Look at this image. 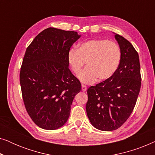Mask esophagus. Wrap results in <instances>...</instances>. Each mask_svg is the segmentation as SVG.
I'll use <instances>...</instances> for the list:
<instances>
[{
	"mask_svg": "<svg viewBox=\"0 0 155 155\" xmlns=\"http://www.w3.org/2000/svg\"><path fill=\"white\" fill-rule=\"evenodd\" d=\"M82 90L83 91V92H86L87 91V87L85 85H84V84H82Z\"/></svg>",
	"mask_w": 155,
	"mask_h": 155,
	"instance_id": "1",
	"label": "esophagus"
}]
</instances>
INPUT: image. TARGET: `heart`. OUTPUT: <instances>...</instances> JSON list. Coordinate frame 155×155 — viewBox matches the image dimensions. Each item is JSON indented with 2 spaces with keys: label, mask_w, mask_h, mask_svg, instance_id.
Wrapping results in <instances>:
<instances>
[{
  "label": "heart",
  "mask_w": 155,
  "mask_h": 155,
  "mask_svg": "<svg viewBox=\"0 0 155 155\" xmlns=\"http://www.w3.org/2000/svg\"><path fill=\"white\" fill-rule=\"evenodd\" d=\"M120 60L119 46L114 41L93 39L85 41L77 50L71 49L68 63L75 75H78L86 62L87 68L78 76L83 83L90 84L109 79L116 73Z\"/></svg>",
  "instance_id": "b5f03b06"
}]
</instances>
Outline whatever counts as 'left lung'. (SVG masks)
I'll return each mask as SVG.
<instances>
[{
  "label": "left lung",
  "instance_id": "obj_1",
  "mask_svg": "<svg viewBox=\"0 0 155 155\" xmlns=\"http://www.w3.org/2000/svg\"><path fill=\"white\" fill-rule=\"evenodd\" d=\"M120 60L109 79L87 90L86 111L94 128L111 131L120 128L133 111L141 86L140 65L136 50L128 40L115 35Z\"/></svg>",
  "mask_w": 155,
  "mask_h": 155
}]
</instances>
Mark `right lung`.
<instances>
[{
  "label": "right lung",
  "instance_id": "obj_1",
  "mask_svg": "<svg viewBox=\"0 0 155 155\" xmlns=\"http://www.w3.org/2000/svg\"><path fill=\"white\" fill-rule=\"evenodd\" d=\"M80 37L78 32L44 29L27 48L20 73L25 108L40 128L56 130L68 119L81 84L69 69L68 54Z\"/></svg>",
  "mask_w": 155,
  "mask_h": 155
}]
</instances>
